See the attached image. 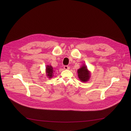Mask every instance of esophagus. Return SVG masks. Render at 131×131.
<instances>
[{
  "label": "esophagus",
  "instance_id": "esophagus-1",
  "mask_svg": "<svg viewBox=\"0 0 131 131\" xmlns=\"http://www.w3.org/2000/svg\"><path fill=\"white\" fill-rule=\"evenodd\" d=\"M64 69H65V70H67V69H69V66H64Z\"/></svg>",
  "mask_w": 131,
  "mask_h": 131
}]
</instances>
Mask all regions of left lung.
Returning a JSON list of instances; mask_svg holds the SVG:
<instances>
[{"label":"left lung","mask_w":131,"mask_h":131,"mask_svg":"<svg viewBox=\"0 0 131 131\" xmlns=\"http://www.w3.org/2000/svg\"><path fill=\"white\" fill-rule=\"evenodd\" d=\"M78 76L79 80L83 82L88 81L91 77V72L88 69L87 66L83 64L78 69Z\"/></svg>","instance_id":"1"}]
</instances>
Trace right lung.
<instances>
[{"label": "right lung", "instance_id": "obj_1", "mask_svg": "<svg viewBox=\"0 0 131 131\" xmlns=\"http://www.w3.org/2000/svg\"><path fill=\"white\" fill-rule=\"evenodd\" d=\"M54 71L53 69V68L52 66L47 65L46 67V75L48 78L51 79L54 76Z\"/></svg>", "mask_w": 131, "mask_h": 131}]
</instances>
